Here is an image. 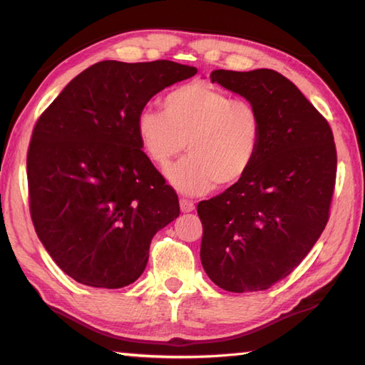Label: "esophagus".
<instances>
[{"label":"esophagus","mask_w":365,"mask_h":365,"mask_svg":"<svg viewBox=\"0 0 365 365\" xmlns=\"http://www.w3.org/2000/svg\"><path fill=\"white\" fill-rule=\"evenodd\" d=\"M180 206H181V211H182V212H190V211H194V208H195L194 202L187 200V198H181V200H180Z\"/></svg>","instance_id":"esophagus-1"}]
</instances>
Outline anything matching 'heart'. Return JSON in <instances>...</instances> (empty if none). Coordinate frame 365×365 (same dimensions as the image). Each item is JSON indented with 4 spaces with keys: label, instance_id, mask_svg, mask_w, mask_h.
Here are the masks:
<instances>
[{
    "label": "heart",
    "instance_id": "obj_1",
    "mask_svg": "<svg viewBox=\"0 0 365 365\" xmlns=\"http://www.w3.org/2000/svg\"><path fill=\"white\" fill-rule=\"evenodd\" d=\"M163 113L144 108L136 115V136L157 167L184 148L189 155L165 170L168 182L185 195L229 187L242 181L257 159L264 123L250 100L232 98L222 88L190 82L162 100Z\"/></svg>",
    "mask_w": 365,
    "mask_h": 365
}]
</instances>
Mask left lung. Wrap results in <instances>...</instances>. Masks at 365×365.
Wrapping results in <instances>:
<instances>
[{
	"instance_id": "left-lung-1",
	"label": "left lung",
	"mask_w": 365,
	"mask_h": 365,
	"mask_svg": "<svg viewBox=\"0 0 365 365\" xmlns=\"http://www.w3.org/2000/svg\"><path fill=\"white\" fill-rule=\"evenodd\" d=\"M211 81L257 106L264 135L243 180L197 206L202 265L225 291H265L305 259L329 221L334 135L318 109L277 71L216 70Z\"/></svg>"
}]
</instances>
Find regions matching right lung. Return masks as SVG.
Masks as SVG:
<instances>
[{
  "label": "right lung",
  "instance_id": "add662e5",
  "mask_svg": "<svg viewBox=\"0 0 365 365\" xmlns=\"http://www.w3.org/2000/svg\"><path fill=\"white\" fill-rule=\"evenodd\" d=\"M195 73L170 60L98 61L39 115L26 155L31 221L53 262L78 283L132 284L153 237L180 216L175 189L143 153L136 115Z\"/></svg>",
  "mask_w": 365,
  "mask_h": 365
}]
</instances>
